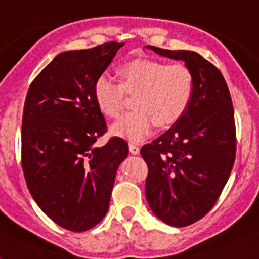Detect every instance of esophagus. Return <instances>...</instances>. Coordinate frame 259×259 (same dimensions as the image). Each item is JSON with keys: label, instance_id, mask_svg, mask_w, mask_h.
<instances>
[{"label": "esophagus", "instance_id": "esophagus-1", "mask_svg": "<svg viewBox=\"0 0 259 259\" xmlns=\"http://www.w3.org/2000/svg\"><path fill=\"white\" fill-rule=\"evenodd\" d=\"M129 150L132 154H138L140 153V146L137 145V143H129Z\"/></svg>", "mask_w": 259, "mask_h": 259}]
</instances>
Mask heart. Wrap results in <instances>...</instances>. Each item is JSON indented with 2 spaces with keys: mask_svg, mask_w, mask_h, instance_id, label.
<instances>
[{
  "mask_svg": "<svg viewBox=\"0 0 259 259\" xmlns=\"http://www.w3.org/2000/svg\"><path fill=\"white\" fill-rule=\"evenodd\" d=\"M195 79L190 68L180 63L167 64L155 59H134L119 68V82L100 76L95 82V100L104 116L117 118L125 108V93L136 95V110L119 118L113 134L141 141L160 127L172 126L186 114L192 100Z\"/></svg>",
  "mask_w": 259,
  "mask_h": 259,
  "instance_id": "1",
  "label": "heart"
}]
</instances>
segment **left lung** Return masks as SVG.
<instances>
[{"mask_svg":"<svg viewBox=\"0 0 259 259\" xmlns=\"http://www.w3.org/2000/svg\"><path fill=\"white\" fill-rule=\"evenodd\" d=\"M149 47L159 55L183 60L195 79L186 114L141 149L149 167L145 192L150 208L163 223L187 227L213 208L233 168V104L220 69L203 56Z\"/></svg>","mask_w":259,"mask_h":259,"instance_id":"left-lung-1","label":"left lung"}]
</instances>
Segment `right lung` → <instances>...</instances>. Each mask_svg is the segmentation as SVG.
Here are the masks:
<instances>
[{
	"label": "right lung",
	"instance_id": "obj_1",
	"mask_svg": "<svg viewBox=\"0 0 259 259\" xmlns=\"http://www.w3.org/2000/svg\"><path fill=\"white\" fill-rule=\"evenodd\" d=\"M123 43L62 52L30 84L23 106L21 164L39 208L59 227L85 232L108 212L125 140L93 143L108 130L93 87Z\"/></svg>",
	"mask_w": 259,
	"mask_h": 259
}]
</instances>
